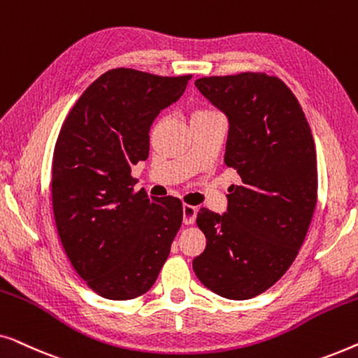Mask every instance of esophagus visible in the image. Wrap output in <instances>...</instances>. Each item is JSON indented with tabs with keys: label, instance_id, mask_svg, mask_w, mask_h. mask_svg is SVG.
Instances as JSON below:
<instances>
[{
	"label": "esophagus",
	"instance_id": "obj_1",
	"mask_svg": "<svg viewBox=\"0 0 358 358\" xmlns=\"http://www.w3.org/2000/svg\"><path fill=\"white\" fill-rule=\"evenodd\" d=\"M195 217H197V208L187 203L182 205V220L185 224H192L195 222Z\"/></svg>",
	"mask_w": 358,
	"mask_h": 358
}]
</instances>
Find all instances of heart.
Returning <instances> with one entry per match:
<instances>
[{
    "mask_svg": "<svg viewBox=\"0 0 358 358\" xmlns=\"http://www.w3.org/2000/svg\"><path fill=\"white\" fill-rule=\"evenodd\" d=\"M217 115H220L218 112L210 109V107H197V109H194L192 114H190V122L210 119V117H217Z\"/></svg>",
    "mask_w": 358,
    "mask_h": 358,
    "instance_id": "1",
    "label": "heart"
}]
</instances>
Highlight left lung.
<instances>
[{"label":"left lung","instance_id":"obj_1","mask_svg":"<svg viewBox=\"0 0 358 358\" xmlns=\"http://www.w3.org/2000/svg\"><path fill=\"white\" fill-rule=\"evenodd\" d=\"M197 90L228 117L224 164L241 178L227 213L200 208L207 238L195 275L229 300L271 288L298 256L317 202L316 148L305 112L277 76H205Z\"/></svg>","mask_w":358,"mask_h":358}]
</instances>
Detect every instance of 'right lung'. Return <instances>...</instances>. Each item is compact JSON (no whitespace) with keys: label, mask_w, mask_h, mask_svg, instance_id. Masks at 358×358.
<instances>
[{"label":"right lung","mask_w":358,"mask_h":358,"mask_svg":"<svg viewBox=\"0 0 358 358\" xmlns=\"http://www.w3.org/2000/svg\"><path fill=\"white\" fill-rule=\"evenodd\" d=\"M190 78L109 70L62 125L52 163L57 231L78 275L107 300L148 292L182 224L179 199L135 192L130 173L148 158L153 120Z\"/></svg>","instance_id":"right-lung-1"}]
</instances>
